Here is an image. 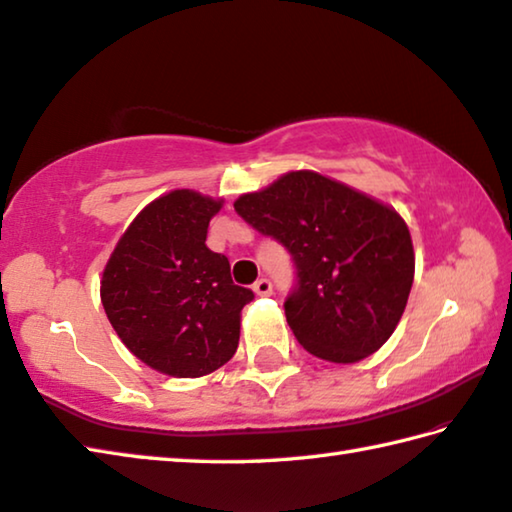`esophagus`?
<instances>
[{"label": "esophagus", "instance_id": "obj_1", "mask_svg": "<svg viewBox=\"0 0 512 512\" xmlns=\"http://www.w3.org/2000/svg\"><path fill=\"white\" fill-rule=\"evenodd\" d=\"M253 291H255L257 295H262V297L271 295V293H273V282L266 280V277H262V280H257V282L253 284Z\"/></svg>", "mask_w": 512, "mask_h": 512}]
</instances>
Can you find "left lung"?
Listing matches in <instances>:
<instances>
[{
	"label": "left lung",
	"mask_w": 512,
	"mask_h": 512,
	"mask_svg": "<svg viewBox=\"0 0 512 512\" xmlns=\"http://www.w3.org/2000/svg\"><path fill=\"white\" fill-rule=\"evenodd\" d=\"M235 210L291 255L284 313L306 351L347 365L385 345L414 282L412 237L396 210L309 170L244 194Z\"/></svg>",
	"instance_id": "1"
}]
</instances>
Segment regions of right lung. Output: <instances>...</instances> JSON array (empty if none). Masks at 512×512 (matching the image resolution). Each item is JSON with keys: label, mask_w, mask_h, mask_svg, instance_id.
Segmentation results:
<instances>
[{"label": "right lung", "mask_w": 512, "mask_h": 512, "mask_svg": "<svg viewBox=\"0 0 512 512\" xmlns=\"http://www.w3.org/2000/svg\"><path fill=\"white\" fill-rule=\"evenodd\" d=\"M221 201L174 190L141 210L120 237L100 282L111 327L145 365L199 378L235 356L250 288L230 277L226 255L206 246Z\"/></svg>", "instance_id": "obj_1"}]
</instances>
